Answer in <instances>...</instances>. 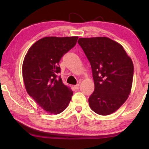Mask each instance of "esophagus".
Masks as SVG:
<instances>
[{"label": "esophagus", "instance_id": "obj_1", "mask_svg": "<svg viewBox=\"0 0 149 149\" xmlns=\"http://www.w3.org/2000/svg\"><path fill=\"white\" fill-rule=\"evenodd\" d=\"M79 84H77V85H74V89H79Z\"/></svg>", "mask_w": 149, "mask_h": 149}]
</instances>
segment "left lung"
I'll list each match as a JSON object with an SVG mask.
<instances>
[{
    "mask_svg": "<svg viewBox=\"0 0 149 149\" xmlns=\"http://www.w3.org/2000/svg\"><path fill=\"white\" fill-rule=\"evenodd\" d=\"M77 42L92 68L95 90L89 99V107L99 115L112 114L131 93L132 60L122 45L107 37L79 38Z\"/></svg>",
    "mask_w": 149,
    "mask_h": 149,
    "instance_id": "1",
    "label": "left lung"
}]
</instances>
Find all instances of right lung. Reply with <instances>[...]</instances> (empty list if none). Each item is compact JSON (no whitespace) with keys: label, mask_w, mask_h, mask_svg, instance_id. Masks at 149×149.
I'll return each instance as SVG.
<instances>
[{"label":"right lung","mask_w":149,"mask_h":149,"mask_svg":"<svg viewBox=\"0 0 149 149\" xmlns=\"http://www.w3.org/2000/svg\"><path fill=\"white\" fill-rule=\"evenodd\" d=\"M77 36L45 37L29 48L24 59L22 76L26 91L42 109L58 114L68 107L73 95L57 74L63 55L74 47Z\"/></svg>","instance_id":"add662e5"}]
</instances>
